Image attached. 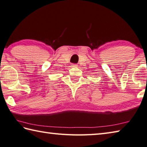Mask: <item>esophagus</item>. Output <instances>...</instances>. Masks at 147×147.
<instances>
[{"label": "esophagus", "mask_w": 147, "mask_h": 147, "mask_svg": "<svg viewBox=\"0 0 147 147\" xmlns=\"http://www.w3.org/2000/svg\"><path fill=\"white\" fill-rule=\"evenodd\" d=\"M71 67H77L78 66H77V64H73L72 66H71Z\"/></svg>", "instance_id": "esophagus-1"}]
</instances>
